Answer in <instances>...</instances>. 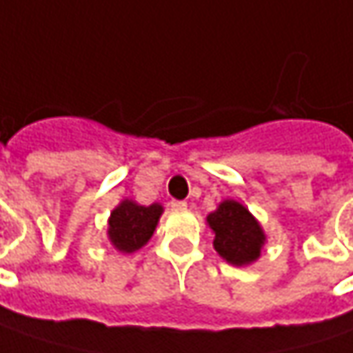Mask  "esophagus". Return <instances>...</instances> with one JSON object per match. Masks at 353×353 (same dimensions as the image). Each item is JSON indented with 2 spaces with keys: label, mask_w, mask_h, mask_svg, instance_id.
<instances>
[{
  "label": "esophagus",
  "mask_w": 353,
  "mask_h": 353,
  "mask_svg": "<svg viewBox=\"0 0 353 353\" xmlns=\"http://www.w3.org/2000/svg\"><path fill=\"white\" fill-rule=\"evenodd\" d=\"M172 208H174V210H188V203L181 201V199H174V201H172Z\"/></svg>",
  "instance_id": "obj_1"
}]
</instances>
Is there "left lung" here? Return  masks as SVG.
Here are the masks:
<instances>
[{"instance_id": "left-lung-1", "label": "left lung", "mask_w": 353, "mask_h": 353, "mask_svg": "<svg viewBox=\"0 0 353 353\" xmlns=\"http://www.w3.org/2000/svg\"><path fill=\"white\" fill-rule=\"evenodd\" d=\"M208 225L216 234L214 248L232 265L254 263L265 243L259 221L236 199H223L216 212L208 216Z\"/></svg>"}]
</instances>
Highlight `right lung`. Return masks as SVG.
I'll return each mask as SVG.
<instances>
[{
    "label": "right lung",
    "mask_w": 353,
    "mask_h": 353,
    "mask_svg": "<svg viewBox=\"0 0 353 353\" xmlns=\"http://www.w3.org/2000/svg\"><path fill=\"white\" fill-rule=\"evenodd\" d=\"M161 214L163 208L159 203L139 205L134 199H123L110 216L108 238L117 252L134 254L154 236Z\"/></svg>",
    "instance_id": "right-lung-1"
}]
</instances>
